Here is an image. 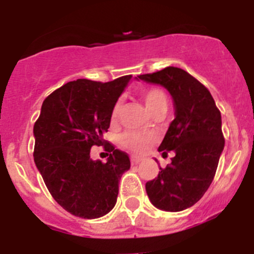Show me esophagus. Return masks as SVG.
<instances>
[{
    "instance_id": "obj_1",
    "label": "esophagus",
    "mask_w": 254,
    "mask_h": 254,
    "mask_svg": "<svg viewBox=\"0 0 254 254\" xmlns=\"http://www.w3.org/2000/svg\"><path fill=\"white\" fill-rule=\"evenodd\" d=\"M131 161L132 164H138L142 161V158H140V156H131Z\"/></svg>"
}]
</instances>
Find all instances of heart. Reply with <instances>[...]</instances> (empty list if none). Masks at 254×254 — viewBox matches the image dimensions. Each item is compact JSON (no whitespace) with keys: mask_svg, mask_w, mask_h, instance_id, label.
<instances>
[{"mask_svg":"<svg viewBox=\"0 0 254 254\" xmlns=\"http://www.w3.org/2000/svg\"><path fill=\"white\" fill-rule=\"evenodd\" d=\"M141 98L146 104L147 109L151 113L156 112L160 108H167V95L161 90L160 87H147L141 91ZM121 109H122V103L121 100L113 105L111 113V121L116 122L120 118ZM118 142L126 149L131 150L133 152H143L147 147L154 142V136L149 132L141 131H126L121 133Z\"/></svg>","mask_w":254,"mask_h":254,"instance_id":"obj_1","label":"heart"}]
</instances>
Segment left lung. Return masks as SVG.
Returning <instances> with one entry per match:
<instances>
[{
    "instance_id": "1",
    "label": "left lung",
    "mask_w": 254,
    "mask_h": 254,
    "mask_svg": "<svg viewBox=\"0 0 254 254\" xmlns=\"http://www.w3.org/2000/svg\"><path fill=\"white\" fill-rule=\"evenodd\" d=\"M138 78L165 87L176 107V118L159 146L163 156L170 151L174 156L147 182L146 193L160 210H186L201 199L216 173L225 143L221 114L207 87L185 69L169 66Z\"/></svg>"
}]
</instances>
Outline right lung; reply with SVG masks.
Wrapping results in <instances>:
<instances>
[{"instance_id": "right-lung-1", "label": "right lung", "mask_w": 254, "mask_h": 254, "mask_svg": "<svg viewBox=\"0 0 254 254\" xmlns=\"http://www.w3.org/2000/svg\"><path fill=\"white\" fill-rule=\"evenodd\" d=\"M131 77L109 82L78 78L49 94L42 105L34 125L35 165L52 197L75 216L96 219L116 205L118 183L131 161L103 134ZM93 146L108 152L107 163L91 160Z\"/></svg>"}]
</instances>
